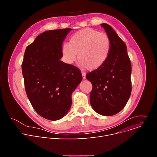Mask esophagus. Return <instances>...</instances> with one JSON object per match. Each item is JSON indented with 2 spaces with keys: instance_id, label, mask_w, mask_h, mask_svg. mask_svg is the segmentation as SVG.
<instances>
[{
  "instance_id": "esophagus-1",
  "label": "esophagus",
  "mask_w": 157,
  "mask_h": 157,
  "mask_svg": "<svg viewBox=\"0 0 157 157\" xmlns=\"http://www.w3.org/2000/svg\"><path fill=\"white\" fill-rule=\"evenodd\" d=\"M82 79H86V73L84 72H82Z\"/></svg>"
}]
</instances>
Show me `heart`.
Returning a JSON list of instances; mask_svg holds the SVG:
<instances>
[{
    "label": "heart",
    "mask_w": 157,
    "mask_h": 157,
    "mask_svg": "<svg viewBox=\"0 0 157 157\" xmlns=\"http://www.w3.org/2000/svg\"><path fill=\"white\" fill-rule=\"evenodd\" d=\"M111 50L109 36L93 29L80 30L70 38L69 44L64 43L61 52L65 61L73 63L76 60L89 71L99 69L107 60Z\"/></svg>",
    "instance_id": "b5f03b06"
}]
</instances>
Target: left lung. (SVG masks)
I'll return each instance as SVG.
<instances>
[{
	"label": "left lung",
	"mask_w": 157,
	"mask_h": 157,
	"mask_svg": "<svg viewBox=\"0 0 157 157\" xmlns=\"http://www.w3.org/2000/svg\"><path fill=\"white\" fill-rule=\"evenodd\" d=\"M111 41L109 56L103 66L86 77L93 85L90 103L97 113L113 116L125 107L131 94L132 66L125 43L109 25H101Z\"/></svg>",
	"instance_id": "left-lung-1"
}]
</instances>
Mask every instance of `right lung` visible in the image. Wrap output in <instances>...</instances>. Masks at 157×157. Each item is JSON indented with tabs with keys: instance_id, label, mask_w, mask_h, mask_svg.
<instances>
[{
	"instance_id": "obj_1",
	"label": "right lung",
	"mask_w": 157,
	"mask_h": 157,
	"mask_svg": "<svg viewBox=\"0 0 157 157\" xmlns=\"http://www.w3.org/2000/svg\"><path fill=\"white\" fill-rule=\"evenodd\" d=\"M71 29L46 31L27 47L21 64L27 97L36 113L50 121L63 117L82 76L77 67L60 59L62 43Z\"/></svg>"
}]
</instances>
